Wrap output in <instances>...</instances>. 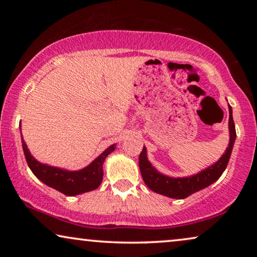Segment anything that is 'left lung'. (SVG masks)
Instances as JSON below:
<instances>
[{"mask_svg":"<svg viewBox=\"0 0 257 257\" xmlns=\"http://www.w3.org/2000/svg\"><path fill=\"white\" fill-rule=\"evenodd\" d=\"M229 145H228L226 152L220 160L212 166L206 168L199 174L192 175L187 178H170L166 175L159 173L156 168H154L147 159L146 149L144 146L139 156V168L142 172L143 180L150 189L153 192L159 193L168 198L173 199H185L193 193L201 191V189L208 187L213 182H215L221 175L223 171L226 170L228 161H229L231 150H233L235 138H236V131H235V124L233 120V114H231V106L229 105Z\"/></svg>","mask_w":257,"mask_h":257,"instance_id":"8db88e82","label":"left lung"}]
</instances>
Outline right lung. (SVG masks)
Here are the masks:
<instances>
[{
	"mask_svg": "<svg viewBox=\"0 0 257 257\" xmlns=\"http://www.w3.org/2000/svg\"><path fill=\"white\" fill-rule=\"evenodd\" d=\"M22 146L28 166L30 167L31 172L45 185L50 186L56 191L69 196L82 194V193L93 191V189L99 187L101 180H103V164L105 158L112 151H114V145H111L97 159H94L89 166L80 171L71 172L38 163L30 154L23 138Z\"/></svg>",
	"mask_w": 257,
	"mask_h": 257,
	"instance_id": "right-lung-1",
	"label": "right lung"
}]
</instances>
